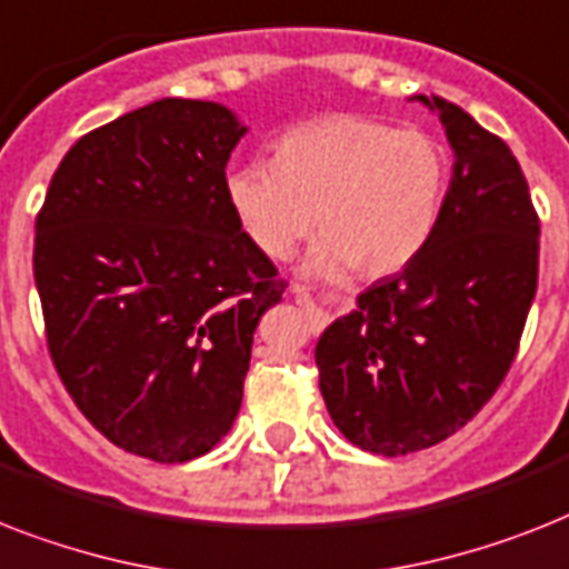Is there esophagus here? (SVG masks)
Here are the masks:
<instances>
[{"instance_id": "1", "label": "esophagus", "mask_w": 569, "mask_h": 569, "mask_svg": "<svg viewBox=\"0 0 569 569\" xmlns=\"http://www.w3.org/2000/svg\"><path fill=\"white\" fill-rule=\"evenodd\" d=\"M289 292H292V298L298 300L300 307L307 309L309 318H312V321H316V325H321V321H327V309H325V307H318L316 298H312V295H309L307 289H303V286H292V289H289Z\"/></svg>"}]
</instances>
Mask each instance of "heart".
Instances as JSON below:
<instances>
[{
    "instance_id": "1",
    "label": "heart",
    "mask_w": 569,
    "mask_h": 569,
    "mask_svg": "<svg viewBox=\"0 0 569 569\" xmlns=\"http://www.w3.org/2000/svg\"><path fill=\"white\" fill-rule=\"evenodd\" d=\"M447 196V154L436 137L368 117L298 124L274 160L230 169L224 198L266 257L286 260L316 228L309 271L395 274L427 244Z\"/></svg>"
}]
</instances>
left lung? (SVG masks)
I'll return each instance as SVG.
<instances>
[{
	"label": "left lung",
	"instance_id": "obj_1",
	"mask_svg": "<svg viewBox=\"0 0 569 569\" xmlns=\"http://www.w3.org/2000/svg\"><path fill=\"white\" fill-rule=\"evenodd\" d=\"M415 99L456 157L436 230L316 345L332 423L377 456L427 450L491 400L538 289L540 221L511 149L459 104Z\"/></svg>",
	"mask_w": 569,
	"mask_h": 569
}]
</instances>
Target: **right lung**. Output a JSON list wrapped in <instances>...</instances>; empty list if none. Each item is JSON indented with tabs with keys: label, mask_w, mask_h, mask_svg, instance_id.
Segmentation results:
<instances>
[{
	"label": "right lung",
	"mask_w": 569,
	"mask_h": 569,
	"mask_svg": "<svg viewBox=\"0 0 569 569\" xmlns=\"http://www.w3.org/2000/svg\"><path fill=\"white\" fill-rule=\"evenodd\" d=\"M244 131L216 101H151L84 133L37 216L58 377L101 436L160 465L228 436L253 330L283 298L224 198Z\"/></svg>",
	"instance_id": "obj_1"
}]
</instances>
